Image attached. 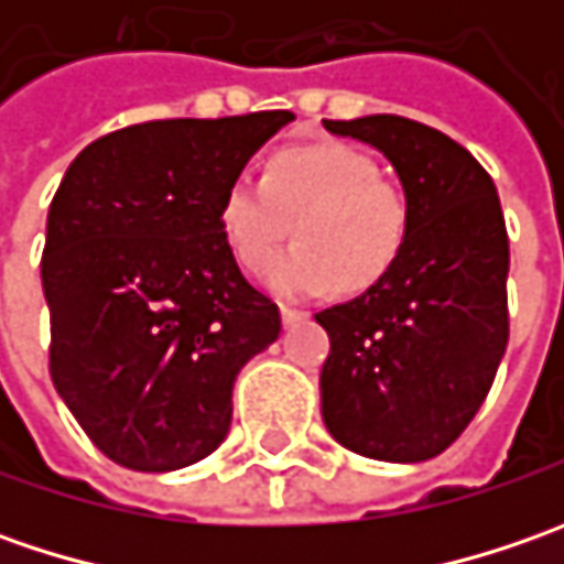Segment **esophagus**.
Returning <instances> with one entry per match:
<instances>
[{
	"label": "esophagus",
	"mask_w": 564,
	"mask_h": 564,
	"mask_svg": "<svg viewBox=\"0 0 564 564\" xmlns=\"http://www.w3.org/2000/svg\"><path fill=\"white\" fill-rule=\"evenodd\" d=\"M307 316V311H294V307H282V323L285 326H294L297 319H304Z\"/></svg>",
	"instance_id": "1"
}]
</instances>
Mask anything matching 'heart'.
Wrapping results in <instances>:
<instances>
[{
	"instance_id": "heart-1",
	"label": "heart",
	"mask_w": 564,
	"mask_h": 564,
	"mask_svg": "<svg viewBox=\"0 0 564 564\" xmlns=\"http://www.w3.org/2000/svg\"><path fill=\"white\" fill-rule=\"evenodd\" d=\"M414 206L404 185L345 143L275 150L263 182L235 175L219 200L228 253L245 272H263L295 226L299 245L267 272L272 292L314 297L377 289L399 267L411 238Z\"/></svg>"
}]
</instances>
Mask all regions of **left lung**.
Here are the masks:
<instances>
[{"mask_svg":"<svg viewBox=\"0 0 564 564\" xmlns=\"http://www.w3.org/2000/svg\"><path fill=\"white\" fill-rule=\"evenodd\" d=\"M373 143L411 194L399 267L319 311L329 333L323 421L377 462H426L467 430L509 345V231L489 172L448 134L401 119L323 121Z\"/></svg>","mask_w":564,"mask_h":564,"instance_id":"1","label":"left lung"}]
</instances>
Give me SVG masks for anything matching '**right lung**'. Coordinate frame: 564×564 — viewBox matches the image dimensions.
Returning a JSON list of instances; mask_svg holds the SVG:
<instances>
[{
  "instance_id": "obj_1",
  "label": "right lung",
  "mask_w": 564,
  "mask_h": 564,
  "mask_svg": "<svg viewBox=\"0 0 564 564\" xmlns=\"http://www.w3.org/2000/svg\"><path fill=\"white\" fill-rule=\"evenodd\" d=\"M292 119L128 124L84 147L55 191L40 260L50 377L116 465L163 474L216 452L238 370L282 333L228 253L219 200Z\"/></svg>"
}]
</instances>
